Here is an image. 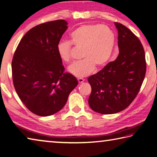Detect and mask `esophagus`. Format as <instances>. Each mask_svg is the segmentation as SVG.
<instances>
[{
    "label": "esophagus",
    "mask_w": 157,
    "mask_h": 157,
    "mask_svg": "<svg viewBox=\"0 0 157 157\" xmlns=\"http://www.w3.org/2000/svg\"><path fill=\"white\" fill-rule=\"evenodd\" d=\"M84 81H85V79L82 78H78V82H79L80 84L82 83V82H83Z\"/></svg>",
    "instance_id": "34e87169"
}]
</instances>
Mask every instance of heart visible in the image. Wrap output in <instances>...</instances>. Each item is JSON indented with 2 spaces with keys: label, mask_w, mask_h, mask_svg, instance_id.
<instances>
[{
  "label": "heart",
  "mask_w": 157,
  "mask_h": 157,
  "mask_svg": "<svg viewBox=\"0 0 157 157\" xmlns=\"http://www.w3.org/2000/svg\"><path fill=\"white\" fill-rule=\"evenodd\" d=\"M70 41H60L57 46V52L62 61L72 60V44L82 48L83 60L70 66L68 71L76 77L88 76L97 68H102L111 58L115 36L108 26L98 24H89L78 26L70 33Z\"/></svg>",
  "instance_id": "obj_1"
}]
</instances>
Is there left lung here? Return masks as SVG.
I'll use <instances>...</instances> for the list:
<instances>
[{
  "instance_id": "left-lung-1",
  "label": "left lung",
  "mask_w": 157,
  "mask_h": 157,
  "mask_svg": "<svg viewBox=\"0 0 157 157\" xmlns=\"http://www.w3.org/2000/svg\"><path fill=\"white\" fill-rule=\"evenodd\" d=\"M119 55L88 78L91 87L89 105L101 114L123 111L137 96L146 75L145 52L140 40L125 26L115 22Z\"/></svg>"
}]
</instances>
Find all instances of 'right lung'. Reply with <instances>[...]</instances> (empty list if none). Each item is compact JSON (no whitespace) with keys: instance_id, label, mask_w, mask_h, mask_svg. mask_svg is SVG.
Here are the masks:
<instances>
[{"instance_id":"1","label":"right lung","mask_w":157,"mask_h":157,"mask_svg":"<svg viewBox=\"0 0 157 157\" xmlns=\"http://www.w3.org/2000/svg\"><path fill=\"white\" fill-rule=\"evenodd\" d=\"M67 29V22L57 20L30 29L14 53L13 82L20 99L32 113L49 116L63 107L69 94L78 83L64 73L57 46Z\"/></svg>"}]
</instances>
